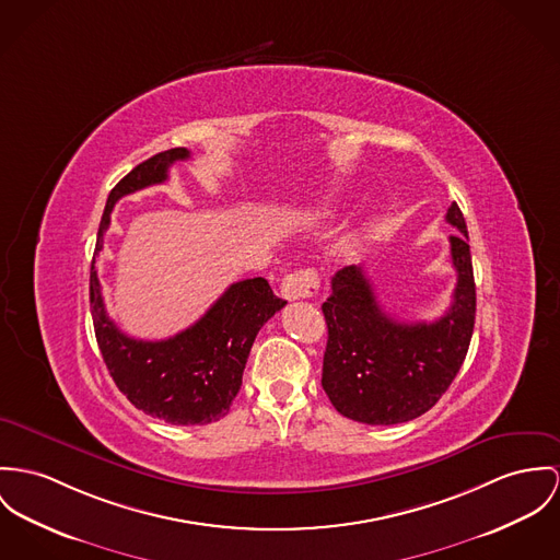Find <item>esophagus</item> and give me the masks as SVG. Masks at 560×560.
<instances>
[{
  "label": "esophagus",
  "instance_id": "obj_1",
  "mask_svg": "<svg viewBox=\"0 0 560 560\" xmlns=\"http://www.w3.org/2000/svg\"><path fill=\"white\" fill-rule=\"evenodd\" d=\"M319 290V277L313 268H301L283 277L281 281V294L288 301H301V299H311Z\"/></svg>",
  "mask_w": 560,
  "mask_h": 560
}]
</instances>
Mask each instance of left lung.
Wrapping results in <instances>:
<instances>
[{
  "label": "left lung",
  "instance_id": "1",
  "mask_svg": "<svg viewBox=\"0 0 560 560\" xmlns=\"http://www.w3.org/2000/svg\"><path fill=\"white\" fill-rule=\"evenodd\" d=\"M445 219L460 234L450 236L458 279L443 317L416 324L389 317L362 266H345L332 277V294L322 304L328 326L322 386L349 420L389 427L420 418L465 362L475 326L474 264L456 202Z\"/></svg>",
  "mask_w": 560,
  "mask_h": 560
}]
</instances>
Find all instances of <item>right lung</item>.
<instances>
[{"mask_svg":"<svg viewBox=\"0 0 560 560\" xmlns=\"http://www.w3.org/2000/svg\"><path fill=\"white\" fill-rule=\"evenodd\" d=\"M187 158L183 147L162 151L115 185L100 221L89 277L95 339L110 377L136 409L176 427L211 424L230 411L259 328L288 304L272 294L266 279H245L232 283L194 326L164 341L131 339L106 315L95 258L104 247L115 202L164 183L174 162Z\"/></svg>","mask_w":560,"mask_h":560,"instance_id":"right-lung-1","label":"right lung"}]
</instances>
